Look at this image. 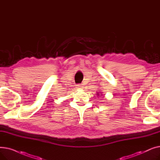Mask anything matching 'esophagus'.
I'll return each mask as SVG.
<instances>
[{"mask_svg":"<svg viewBox=\"0 0 160 160\" xmlns=\"http://www.w3.org/2000/svg\"><path fill=\"white\" fill-rule=\"evenodd\" d=\"M77 88H78V89H81L82 88V84H77Z\"/></svg>","mask_w":160,"mask_h":160,"instance_id":"obj_1","label":"esophagus"}]
</instances>
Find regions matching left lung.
I'll list each match as a JSON object with an SVG mask.
<instances>
[{
    "mask_svg": "<svg viewBox=\"0 0 160 160\" xmlns=\"http://www.w3.org/2000/svg\"><path fill=\"white\" fill-rule=\"evenodd\" d=\"M97 94H98V93H97Z\"/></svg>",
    "mask_w": 160,
    "mask_h": 160,
    "instance_id": "obj_1",
    "label": "left lung"
}]
</instances>
